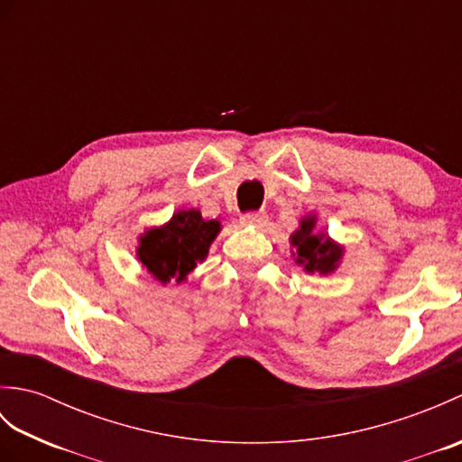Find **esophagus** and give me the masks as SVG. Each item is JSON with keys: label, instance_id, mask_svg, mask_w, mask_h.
Returning <instances> with one entry per match:
<instances>
[{"label": "esophagus", "instance_id": "1", "mask_svg": "<svg viewBox=\"0 0 462 462\" xmlns=\"http://www.w3.org/2000/svg\"><path fill=\"white\" fill-rule=\"evenodd\" d=\"M268 216L263 212H246L240 216V224L242 226H254V228H260V226L266 224Z\"/></svg>", "mask_w": 462, "mask_h": 462}]
</instances>
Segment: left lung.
I'll return each instance as SVG.
<instances>
[{
    "label": "left lung",
    "mask_w": 462,
    "mask_h": 462,
    "mask_svg": "<svg viewBox=\"0 0 462 462\" xmlns=\"http://www.w3.org/2000/svg\"><path fill=\"white\" fill-rule=\"evenodd\" d=\"M316 214H306L300 220V228L290 236L291 256L308 273L336 272L343 258V246L333 242L326 232H316Z\"/></svg>",
    "instance_id": "8db88e82"
}]
</instances>
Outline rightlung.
<instances>
[{"instance_id":"add662e5","label":"right lung","mask_w":462,"mask_h":462,"mask_svg":"<svg viewBox=\"0 0 462 462\" xmlns=\"http://www.w3.org/2000/svg\"><path fill=\"white\" fill-rule=\"evenodd\" d=\"M222 230L218 220H204L196 208L176 210L162 226H152L139 236L136 258L151 276L166 286L182 283L208 256L210 244Z\"/></svg>"}]
</instances>
